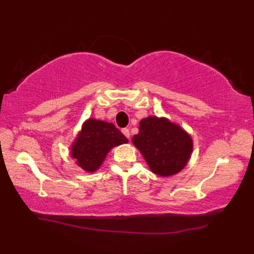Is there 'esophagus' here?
Returning a JSON list of instances; mask_svg holds the SVG:
<instances>
[{"label":"esophagus","mask_w":254,"mask_h":254,"mask_svg":"<svg viewBox=\"0 0 254 254\" xmlns=\"http://www.w3.org/2000/svg\"><path fill=\"white\" fill-rule=\"evenodd\" d=\"M122 133L124 134V135H126V137H127V138H130V136H131V134H130V130H128V128H127V127H124V128H122Z\"/></svg>","instance_id":"1"}]
</instances>
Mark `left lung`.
Masks as SVG:
<instances>
[{
    "label": "left lung",
    "instance_id": "8db88e82",
    "mask_svg": "<svg viewBox=\"0 0 254 254\" xmlns=\"http://www.w3.org/2000/svg\"><path fill=\"white\" fill-rule=\"evenodd\" d=\"M132 142L154 174L169 177L180 172L191 157V136L166 118L147 117L139 122Z\"/></svg>",
    "mask_w": 254,
    "mask_h": 254
}]
</instances>
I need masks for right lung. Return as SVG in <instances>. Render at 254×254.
I'll use <instances>...</instances> for the list:
<instances>
[{"label": "right lung", "mask_w": 254, "mask_h": 254, "mask_svg": "<svg viewBox=\"0 0 254 254\" xmlns=\"http://www.w3.org/2000/svg\"><path fill=\"white\" fill-rule=\"evenodd\" d=\"M127 138L112 123L88 119L72 144L71 156L87 172H95L110 149L127 143Z\"/></svg>", "instance_id": "1"}]
</instances>
